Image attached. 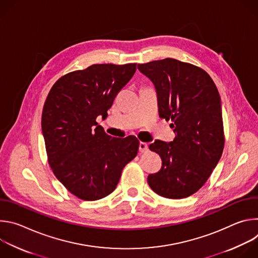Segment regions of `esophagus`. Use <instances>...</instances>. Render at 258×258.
Listing matches in <instances>:
<instances>
[{
    "instance_id": "obj_1",
    "label": "esophagus",
    "mask_w": 258,
    "mask_h": 258,
    "mask_svg": "<svg viewBox=\"0 0 258 258\" xmlns=\"http://www.w3.org/2000/svg\"><path fill=\"white\" fill-rule=\"evenodd\" d=\"M139 150L141 153H145L148 151V145H147V143H144V142H140V145H139Z\"/></svg>"
}]
</instances>
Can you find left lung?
I'll list each match as a JSON object with an SVG mask.
<instances>
[{"label": "left lung", "mask_w": 258, "mask_h": 258, "mask_svg": "<svg viewBox=\"0 0 258 258\" xmlns=\"http://www.w3.org/2000/svg\"><path fill=\"white\" fill-rule=\"evenodd\" d=\"M154 85L161 118L171 120L172 142L149 146L162 159L161 169L149 174L158 195L181 199L196 193L222 157L225 136L222 102L212 79L202 68L172 58L138 64Z\"/></svg>", "instance_id": "1"}]
</instances>
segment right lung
I'll list each match as a JSON object with an SVG mask.
<instances>
[{
	"instance_id": "add662e5",
	"label": "right lung",
	"mask_w": 258,
	"mask_h": 258,
	"mask_svg": "<svg viewBox=\"0 0 258 258\" xmlns=\"http://www.w3.org/2000/svg\"><path fill=\"white\" fill-rule=\"evenodd\" d=\"M136 63L94 64L69 72L52 87L42 113V132L55 176L87 201L111 194L123 167L138 154L134 136L112 138L96 118L107 117L114 98L136 72Z\"/></svg>"
}]
</instances>
